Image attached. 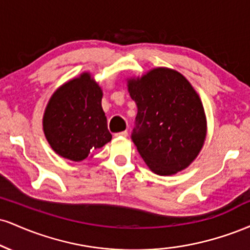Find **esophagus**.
I'll return each mask as SVG.
<instances>
[{
	"label": "esophagus",
	"mask_w": 250,
	"mask_h": 250,
	"mask_svg": "<svg viewBox=\"0 0 250 250\" xmlns=\"http://www.w3.org/2000/svg\"><path fill=\"white\" fill-rule=\"evenodd\" d=\"M115 136H123V137H127L128 136V131L125 130V131H121V133H117L115 134Z\"/></svg>",
	"instance_id": "34e87169"
}]
</instances>
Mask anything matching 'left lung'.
Returning a JSON list of instances; mask_svg holds the SVG:
<instances>
[{"instance_id":"left-lung-1","label":"left lung","mask_w":250,"mask_h":250,"mask_svg":"<svg viewBox=\"0 0 250 250\" xmlns=\"http://www.w3.org/2000/svg\"><path fill=\"white\" fill-rule=\"evenodd\" d=\"M137 105L131 140L155 174L168 176L187 168L202 149L207 133L205 109L179 71L155 68L128 80Z\"/></svg>"}]
</instances>
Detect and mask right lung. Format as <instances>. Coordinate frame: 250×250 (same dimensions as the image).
<instances>
[{
  "instance_id": "right-lung-1",
  "label": "right lung",
  "mask_w": 250,
  "mask_h": 250,
  "mask_svg": "<svg viewBox=\"0 0 250 250\" xmlns=\"http://www.w3.org/2000/svg\"><path fill=\"white\" fill-rule=\"evenodd\" d=\"M102 95L89 73L70 80L53 94L43 115V131L56 154L80 162L110 141Z\"/></svg>"
}]
</instances>
